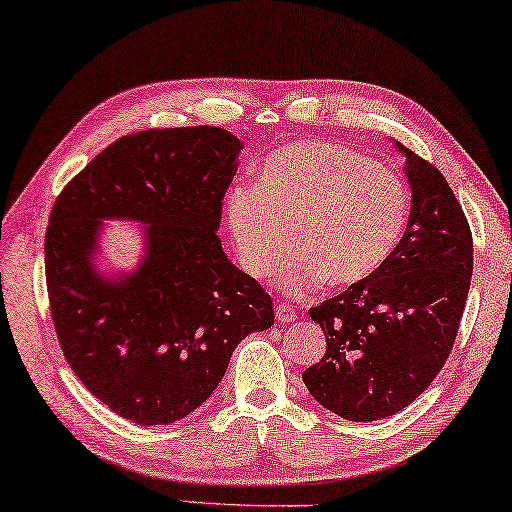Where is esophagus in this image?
I'll use <instances>...</instances> for the list:
<instances>
[{
	"mask_svg": "<svg viewBox=\"0 0 512 512\" xmlns=\"http://www.w3.org/2000/svg\"><path fill=\"white\" fill-rule=\"evenodd\" d=\"M277 318H279V322H295L297 320V311H295V306H290V304H277Z\"/></svg>",
	"mask_w": 512,
	"mask_h": 512,
	"instance_id": "34e87169",
	"label": "esophagus"
}]
</instances>
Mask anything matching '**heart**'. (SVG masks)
Returning <instances> with one entry per match:
<instances>
[{"mask_svg":"<svg viewBox=\"0 0 512 512\" xmlns=\"http://www.w3.org/2000/svg\"><path fill=\"white\" fill-rule=\"evenodd\" d=\"M242 265L267 277L279 267L288 295L329 281L352 288L373 279L396 254L410 219L405 178L371 155L329 141H295L263 162L258 185L226 199Z\"/></svg>","mask_w":512,"mask_h":512,"instance_id":"obj_1","label":"heart"}]
</instances>
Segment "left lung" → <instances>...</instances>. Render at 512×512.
Masks as SVG:
<instances>
[{"instance_id":"8db88e82","label":"left lung","mask_w":512,"mask_h":512,"mask_svg":"<svg viewBox=\"0 0 512 512\" xmlns=\"http://www.w3.org/2000/svg\"><path fill=\"white\" fill-rule=\"evenodd\" d=\"M412 212L396 254L373 279L309 309L327 352L306 368L311 396L348 421H377L430 387L451 355L474 270L471 229L446 178L410 148Z\"/></svg>"}]
</instances>
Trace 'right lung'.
Returning a JSON list of instances; mask_svg holds the SVG:
<instances>
[{
	"label": "right lung",
	"mask_w": 512,
	"mask_h": 512,
	"mask_svg": "<svg viewBox=\"0 0 512 512\" xmlns=\"http://www.w3.org/2000/svg\"><path fill=\"white\" fill-rule=\"evenodd\" d=\"M240 148L215 125L132 132L52 206L45 283L59 345L84 387L139 426L185 419L222 382L235 345L274 325L272 297L217 235ZM105 216L152 224L147 261L121 284L88 265Z\"/></svg>",
	"instance_id": "add662e5"
}]
</instances>
